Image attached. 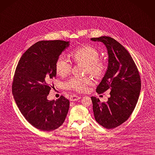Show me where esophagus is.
<instances>
[{"label":"esophagus","instance_id":"1","mask_svg":"<svg viewBox=\"0 0 155 155\" xmlns=\"http://www.w3.org/2000/svg\"><path fill=\"white\" fill-rule=\"evenodd\" d=\"M81 97H79L77 95H73V96H71L70 97V100L71 101H77L78 100H80Z\"/></svg>","mask_w":155,"mask_h":155}]
</instances>
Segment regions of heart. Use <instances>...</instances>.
Segmentation results:
<instances>
[{"label":"heart","instance_id":"b5f03b06","mask_svg":"<svg viewBox=\"0 0 155 155\" xmlns=\"http://www.w3.org/2000/svg\"><path fill=\"white\" fill-rule=\"evenodd\" d=\"M71 55L76 62L86 63V72L90 73L94 77H99L104 73L105 64L102 60L99 59L98 50L92 46L84 45L74 49ZM55 71L60 77H65L71 71V63L64 55H59L55 64ZM92 80L89 77H73L67 81L68 88L79 92H85L88 86L92 84Z\"/></svg>","mask_w":155,"mask_h":155}]
</instances>
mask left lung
Returning a JSON list of instances; mask_svg holds the SVG:
<instances>
[{
	"mask_svg": "<svg viewBox=\"0 0 155 155\" xmlns=\"http://www.w3.org/2000/svg\"><path fill=\"white\" fill-rule=\"evenodd\" d=\"M91 40L104 44L109 58L107 69L96 92L110 91L106 103L91 97L94 117L103 127L113 129L128 120L134 111L141 90L140 73L128 51L116 40L106 36Z\"/></svg>",
	"mask_w": 155,
	"mask_h": 155,
	"instance_id": "obj_1",
	"label": "left lung"
}]
</instances>
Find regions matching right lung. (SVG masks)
I'll return each mask as SVG.
<instances>
[{"mask_svg": "<svg viewBox=\"0 0 155 155\" xmlns=\"http://www.w3.org/2000/svg\"><path fill=\"white\" fill-rule=\"evenodd\" d=\"M69 41H42L22 55L15 71L12 94L20 112L35 128L50 132L64 122L69 101L61 96L47 99L51 80L56 76L57 59L69 46Z\"/></svg>", "mask_w": 155, "mask_h": 155, "instance_id": "obj_1", "label": "right lung"}]
</instances>
